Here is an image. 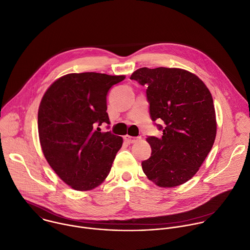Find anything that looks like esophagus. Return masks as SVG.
<instances>
[{
	"instance_id": "34e87169",
	"label": "esophagus",
	"mask_w": 250,
	"mask_h": 250,
	"mask_svg": "<svg viewBox=\"0 0 250 250\" xmlns=\"http://www.w3.org/2000/svg\"><path fill=\"white\" fill-rule=\"evenodd\" d=\"M125 141L128 143V144H134V143H137L138 141L141 140V137H131V136H125Z\"/></svg>"
}]
</instances>
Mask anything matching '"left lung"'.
I'll return each instance as SVG.
<instances>
[{
  "label": "left lung",
  "mask_w": 250,
  "mask_h": 250,
  "mask_svg": "<svg viewBox=\"0 0 250 250\" xmlns=\"http://www.w3.org/2000/svg\"><path fill=\"white\" fill-rule=\"evenodd\" d=\"M146 86L149 115L162 131L149 136L150 157L142 162L146 177L158 187L173 188L188 182L198 171L216 137L212 96L194 74L180 68L137 69L132 75Z\"/></svg>",
  "instance_id": "8db88e82"
}]
</instances>
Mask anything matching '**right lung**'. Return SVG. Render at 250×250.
Listing matches in <instances>:
<instances>
[{
	"label": "right lung",
	"instance_id": "right-lung-1",
	"mask_svg": "<svg viewBox=\"0 0 250 250\" xmlns=\"http://www.w3.org/2000/svg\"><path fill=\"white\" fill-rule=\"evenodd\" d=\"M125 76L71 73L46 91L38 111L43 153L57 175L76 190L100 186L108 176L121 137L100 126L109 124L106 97Z\"/></svg>",
	"mask_w": 250,
	"mask_h": 250
}]
</instances>
